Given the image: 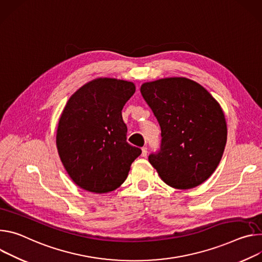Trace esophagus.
Instances as JSON below:
<instances>
[{"label": "esophagus", "mask_w": 262, "mask_h": 262, "mask_svg": "<svg viewBox=\"0 0 262 262\" xmlns=\"http://www.w3.org/2000/svg\"><path fill=\"white\" fill-rule=\"evenodd\" d=\"M147 155H148V149H147V148H142V150H141V156H142V157H147Z\"/></svg>", "instance_id": "1"}]
</instances>
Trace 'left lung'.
Listing matches in <instances>:
<instances>
[{
  "mask_svg": "<svg viewBox=\"0 0 262 262\" xmlns=\"http://www.w3.org/2000/svg\"><path fill=\"white\" fill-rule=\"evenodd\" d=\"M140 93L161 128V148L149 161L164 183L189 189L217 167L227 142L220 103L201 84L184 77L141 84Z\"/></svg>",
  "mask_w": 262,
  "mask_h": 262,
  "instance_id": "left-lung-1",
  "label": "left lung"
}]
</instances>
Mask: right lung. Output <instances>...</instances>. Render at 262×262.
<instances>
[{
	"label": "right lung",
	"instance_id": "obj_1",
	"mask_svg": "<svg viewBox=\"0 0 262 262\" xmlns=\"http://www.w3.org/2000/svg\"><path fill=\"white\" fill-rule=\"evenodd\" d=\"M135 84L97 78L72 95L56 131V146L71 179L84 190L105 193L120 187L141 150L127 142L122 110Z\"/></svg>",
	"mask_w": 262,
	"mask_h": 262
}]
</instances>
